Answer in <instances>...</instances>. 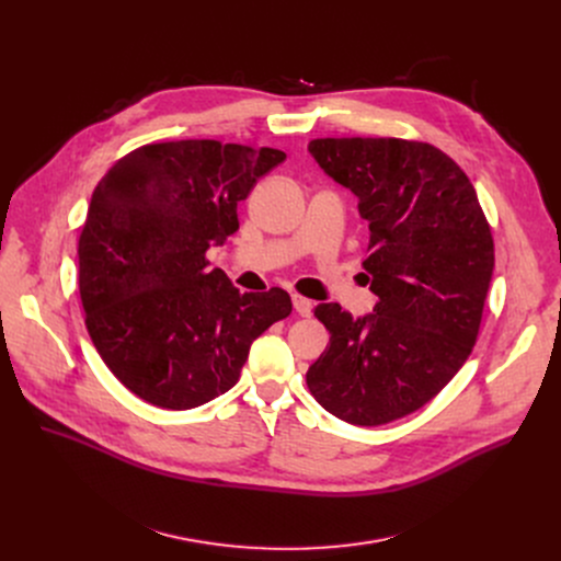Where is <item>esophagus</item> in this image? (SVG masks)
<instances>
[{
    "label": "esophagus",
    "instance_id": "1",
    "mask_svg": "<svg viewBox=\"0 0 561 561\" xmlns=\"http://www.w3.org/2000/svg\"><path fill=\"white\" fill-rule=\"evenodd\" d=\"M293 308H295V312H297V314H301V317H310V312H312V301L295 293V295H293Z\"/></svg>",
    "mask_w": 561,
    "mask_h": 561
}]
</instances>
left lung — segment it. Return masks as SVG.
I'll return each mask as SVG.
<instances>
[{
	"label": "left lung",
	"mask_w": 561,
	"mask_h": 561,
	"mask_svg": "<svg viewBox=\"0 0 561 561\" xmlns=\"http://www.w3.org/2000/svg\"><path fill=\"white\" fill-rule=\"evenodd\" d=\"M308 150L357 195L379 301L357 319L314 306L331 344L306 383L348 424H388L431 402L468 359L495 266L491 226L466 173L426 141L324 137Z\"/></svg>",
	"instance_id": "left-lung-1"
}]
</instances>
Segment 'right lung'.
I'll return each instance as SVG.
<instances>
[{"label":"right lung","mask_w":561,"mask_h":561,"mask_svg":"<svg viewBox=\"0 0 561 561\" xmlns=\"http://www.w3.org/2000/svg\"><path fill=\"white\" fill-rule=\"evenodd\" d=\"M286 152L215 139L146 144L93 191L79 297L111 373L144 402L186 411L230 390L251 344L293 310L282 288L239 293L206 251Z\"/></svg>","instance_id":"add662e5"}]
</instances>
